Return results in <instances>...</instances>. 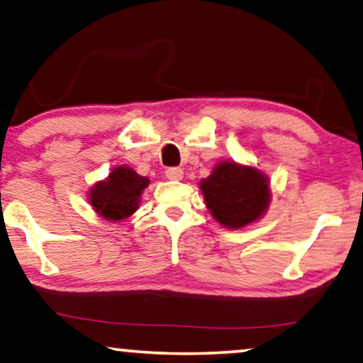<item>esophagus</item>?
<instances>
[{
	"mask_svg": "<svg viewBox=\"0 0 363 363\" xmlns=\"http://www.w3.org/2000/svg\"><path fill=\"white\" fill-rule=\"evenodd\" d=\"M166 177L169 181H181L184 177V171L181 169V167H167Z\"/></svg>",
	"mask_w": 363,
	"mask_h": 363,
	"instance_id": "34e87169",
	"label": "esophagus"
}]
</instances>
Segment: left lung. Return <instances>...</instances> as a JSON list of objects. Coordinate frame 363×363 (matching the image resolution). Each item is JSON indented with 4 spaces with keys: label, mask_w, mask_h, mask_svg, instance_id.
<instances>
[{
    "label": "left lung",
    "mask_w": 363,
    "mask_h": 363,
    "mask_svg": "<svg viewBox=\"0 0 363 363\" xmlns=\"http://www.w3.org/2000/svg\"><path fill=\"white\" fill-rule=\"evenodd\" d=\"M207 207L228 228L252 223L269 205L267 177L254 167L221 163L200 182Z\"/></svg>",
    "instance_id": "1"
}]
</instances>
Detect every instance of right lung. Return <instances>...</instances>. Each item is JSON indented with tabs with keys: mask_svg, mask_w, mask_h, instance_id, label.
Listing matches in <instances>:
<instances>
[{
	"mask_svg": "<svg viewBox=\"0 0 363 363\" xmlns=\"http://www.w3.org/2000/svg\"><path fill=\"white\" fill-rule=\"evenodd\" d=\"M148 179L138 176L127 166L116 167L109 179L97 182L89 194V202L107 220H122L138 208L140 196L148 186Z\"/></svg>",
	"mask_w": 363,
	"mask_h": 363,
	"instance_id": "add662e5",
	"label": "right lung"
}]
</instances>
